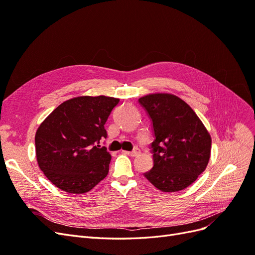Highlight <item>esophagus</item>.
Masks as SVG:
<instances>
[{
  "label": "esophagus",
  "instance_id": "esophagus-1",
  "mask_svg": "<svg viewBox=\"0 0 255 255\" xmlns=\"http://www.w3.org/2000/svg\"><path fill=\"white\" fill-rule=\"evenodd\" d=\"M122 152H125L126 154H128V155H129V156H133V157H135V156H138L140 154V150L138 149V148H136L135 150H133L132 152H128V151H122Z\"/></svg>",
  "mask_w": 255,
  "mask_h": 255
}]
</instances>
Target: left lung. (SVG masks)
Wrapping results in <instances>:
<instances>
[{
  "mask_svg": "<svg viewBox=\"0 0 255 255\" xmlns=\"http://www.w3.org/2000/svg\"><path fill=\"white\" fill-rule=\"evenodd\" d=\"M139 103L150 116L155 136L151 144L154 165L143 175L164 192L185 189L208 164L210 133L194 110L174 95H146Z\"/></svg>",
  "mask_w": 255,
  "mask_h": 255,
  "instance_id": "left-lung-1",
  "label": "left lung"
}]
</instances>
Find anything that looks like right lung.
<instances>
[{"label": "right lung", "instance_id": "obj_1", "mask_svg": "<svg viewBox=\"0 0 255 255\" xmlns=\"http://www.w3.org/2000/svg\"><path fill=\"white\" fill-rule=\"evenodd\" d=\"M119 99L76 97L57 106L35 135L37 163L52 184L69 194H85L109 173L112 156L100 139Z\"/></svg>", "mask_w": 255, "mask_h": 255}]
</instances>
